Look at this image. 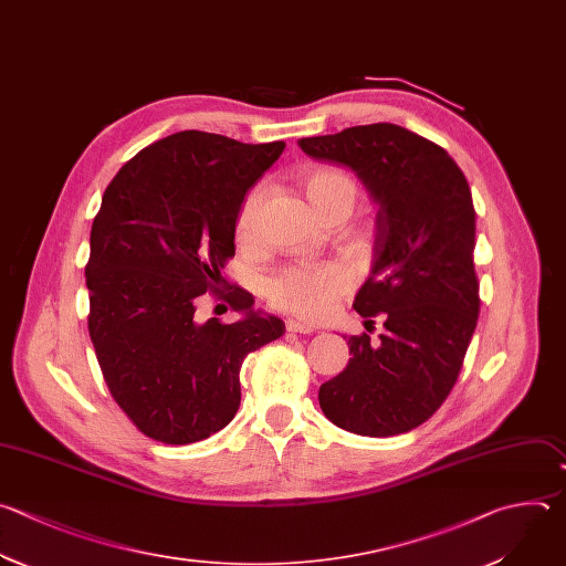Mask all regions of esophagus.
<instances>
[{
    "label": "esophagus",
    "mask_w": 566,
    "mask_h": 566,
    "mask_svg": "<svg viewBox=\"0 0 566 566\" xmlns=\"http://www.w3.org/2000/svg\"><path fill=\"white\" fill-rule=\"evenodd\" d=\"M286 331L289 333H313V326L311 324H304V322H297V319H289L286 322Z\"/></svg>",
    "instance_id": "esophagus-1"
}]
</instances>
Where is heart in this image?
<instances>
[{
	"label": "heart",
	"mask_w": 566,
	"mask_h": 566,
	"mask_svg": "<svg viewBox=\"0 0 566 566\" xmlns=\"http://www.w3.org/2000/svg\"><path fill=\"white\" fill-rule=\"evenodd\" d=\"M304 188L315 209L348 198H355V179L335 166H315L304 175ZM262 202V186H255L244 198L238 220L235 238L240 244H249L255 235V220ZM350 275L339 264H297L289 266L269 280V300L297 317L317 319L328 313L333 302L348 289Z\"/></svg>",
	"instance_id": "b5f03b06"
}]
</instances>
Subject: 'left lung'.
Masks as SVG:
<instances>
[{
  "mask_svg": "<svg viewBox=\"0 0 566 566\" xmlns=\"http://www.w3.org/2000/svg\"><path fill=\"white\" fill-rule=\"evenodd\" d=\"M297 144L355 170L378 205L370 275L353 308L364 324L382 315L385 333L378 344L366 333L348 337L353 357L319 387V407L357 436L407 433L451 394L478 324L469 181L442 146L389 122Z\"/></svg>",
  "mask_w": 566,
  "mask_h": 566,
  "instance_id": "1",
  "label": "left lung"
}]
</instances>
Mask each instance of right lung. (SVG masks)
<instances>
[{
	"instance_id": "obj_1",
	"label": "right lung",
	"mask_w": 566,
	"mask_h": 566,
	"mask_svg": "<svg viewBox=\"0 0 566 566\" xmlns=\"http://www.w3.org/2000/svg\"><path fill=\"white\" fill-rule=\"evenodd\" d=\"M284 146L181 130L142 148L106 186L86 264L88 333L113 400L157 442L224 429L240 409L244 357L284 333L242 291L229 300L242 319L196 317L198 297L229 284L240 207Z\"/></svg>"
}]
</instances>
